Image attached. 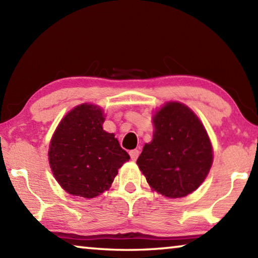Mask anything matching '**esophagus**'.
I'll use <instances>...</instances> for the list:
<instances>
[{
	"label": "esophagus",
	"instance_id": "esophagus-1",
	"mask_svg": "<svg viewBox=\"0 0 258 258\" xmlns=\"http://www.w3.org/2000/svg\"><path fill=\"white\" fill-rule=\"evenodd\" d=\"M139 155H140V151L139 150H137V149H134V150H131L130 151V156H131V159H132L133 161H135L138 159V157H139Z\"/></svg>",
	"mask_w": 258,
	"mask_h": 258
}]
</instances>
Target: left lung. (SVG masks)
I'll return each instance as SVG.
<instances>
[{"label": "left lung", "mask_w": 258, "mask_h": 258, "mask_svg": "<svg viewBox=\"0 0 258 258\" xmlns=\"http://www.w3.org/2000/svg\"><path fill=\"white\" fill-rule=\"evenodd\" d=\"M155 133L137 164L152 189L169 198L185 197L202 184L213 163L206 130L184 104L168 102L156 113Z\"/></svg>", "instance_id": "left-lung-1"}]
</instances>
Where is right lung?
Returning a JSON list of instances; mask_svg holds the SVG:
<instances>
[{
	"mask_svg": "<svg viewBox=\"0 0 258 258\" xmlns=\"http://www.w3.org/2000/svg\"><path fill=\"white\" fill-rule=\"evenodd\" d=\"M102 110L82 104L68 113L51 140L49 160L59 184L73 196L94 198L107 190L130 156L103 131Z\"/></svg>",
	"mask_w": 258,
	"mask_h": 258,
	"instance_id": "1",
	"label": "right lung"
}]
</instances>
